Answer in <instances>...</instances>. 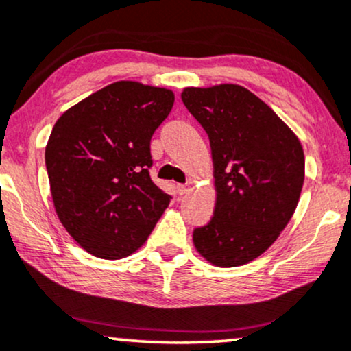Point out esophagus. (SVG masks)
<instances>
[{
    "label": "esophagus",
    "instance_id": "esophagus-1",
    "mask_svg": "<svg viewBox=\"0 0 351 351\" xmlns=\"http://www.w3.org/2000/svg\"><path fill=\"white\" fill-rule=\"evenodd\" d=\"M176 191H178L180 196H183V194H186L189 191V184H178V186H176Z\"/></svg>",
    "mask_w": 351,
    "mask_h": 351
}]
</instances>
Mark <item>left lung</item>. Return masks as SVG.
I'll return each instance as SVG.
<instances>
[{
	"label": "left lung",
	"instance_id": "8db88e82",
	"mask_svg": "<svg viewBox=\"0 0 351 351\" xmlns=\"http://www.w3.org/2000/svg\"><path fill=\"white\" fill-rule=\"evenodd\" d=\"M184 106L209 135L214 217L193 232L196 250L216 267H240L267 252L288 226L304 183L296 134L239 84L184 88Z\"/></svg>",
	"mask_w": 351,
	"mask_h": 351
}]
</instances>
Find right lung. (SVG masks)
Listing matches in <instances>:
<instances>
[{
    "instance_id": "obj_1",
    "label": "right lung",
    "mask_w": 351,
    "mask_h": 351,
    "mask_svg": "<svg viewBox=\"0 0 351 351\" xmlns=\"http://www.w3.org/2000/svg\"><path fill=\"white\" fill-rule=\"evenodd\" d=\"M167 88L116 82L55 122L45 147L50 193L62 226L104 260L141 248L171 196L150 178V141L170 114Z\"/></svg>"
}]
</instances>
